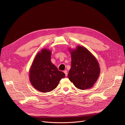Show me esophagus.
<instances>
[{"label":"esophagus","mask_w":125,"mask_h":125,"mask_svg":"<svg viewBox=\"0 0 125 125\" xmlns=\"http://www.w3.org/2000/svg\"><path fill=\"white\" fill-rule=\"evenodd\" d=\"M64 73H65L66 77H67V75H68V73H67V70H65V71H64Z\"/></svg>","instance_id":"34e87169"}]
</instances>
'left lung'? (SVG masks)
Masks as SVG:
<instances>
[{"label":"left lung","instance_id":"8db88e82","mask_svg":"<svg viewBox=\"0 0 125 125\" xmlns=\"http://www.w3.org/2000/svg\"><path fill=\"white\" fill-rule=\"evenodd\" d=\"M71 55V68L68 78L74 85L82 90L94 86L98 80L100 69L95 57L86 48L78 45L68 48Z\"/></svg>","mask_w":125,"mask_h":125}]
</instances>
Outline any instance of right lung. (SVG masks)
I'll return each mask as SVG.
<instances>
[{
    "mask_svg": "<svg viewBox=\"0 0 125 125\" xmlns=\"http://www.w3.org/2000/svg\"><path fill=\"white\" fill-rule=\"evenodd\" d=\"M51 50L43 48L35 56L29 71V80L31 85L42 93L52 91L65 77L51 61Z\"/></svg>",
    "mask_w": 125,
    "mask_h": 125,
    "instance_id": "add662e5",
    "label": "right lung"
}]
</instances>
